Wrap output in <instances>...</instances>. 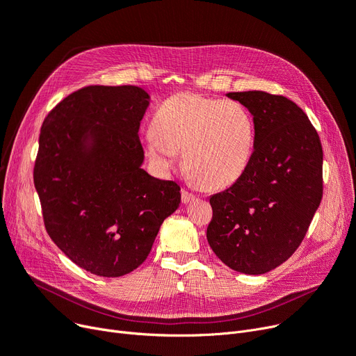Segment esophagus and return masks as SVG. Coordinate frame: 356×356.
Returning a JSON list of instances; mask_svg holds the SVG:
<instances>
[{"mask_svg":"<svg viewBox=\"0 0 356 356\" xmlns=\"http://www.w3.org/2000/svg\"><path fill=\"white\" fill-rule=\"evenodd\" d=\"M181 198H182L184 204H188V202H191V201L195 200V195H194L193 193L187 191V190H182V191H181Z\"/></svg>","mask_w":356,"mask_h":356,"instance_id":"1","label":"esophagus"}]
</instances>
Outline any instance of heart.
Masks as SVG:
<instances>
[{
    "label": "heart",
    "instance_id": "heart-1",
    "mask_svg": "<svg viewBox=\"0 0 356 356\" xmlns=\"http://www.w3.org/2000/svg\"><path fill=\"white\" fill-rule=\"evenodd\" d=\"M145 145L158 166H171L175 152H182V168L191 181L204 188H225L250 163L255 123L238 101L177 94L156 110Z\"/></svg>",
    "mask_w": 356,
    "mask_h": 356
}]
</instances>
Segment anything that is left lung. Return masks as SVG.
<instances>
[{
	"mask_svg": "<svg viewBox=\"0 0 356 356\" xmlns=\"http://www.w3.org/2000/svg\"><path fill=\"white\" fill-rule=\"evenodd\" d=\"M253 115L255 146L245 174L210 197L207 241L218 259L261 275L302 242L323 195V149L296 103L264 91L229 92Z\"/></svg>",
	"mask_w": 356,
	"mask_h": 356,
	"instance_id": "8db88e82",
	"label": "left lung"
}]
</instances>
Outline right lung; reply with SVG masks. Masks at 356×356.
<instances>
[{
  "mask_svg": "<svg viewBox=\"0 0 356 356\" xmlns=\"http://www.w3.org/2000/svg\"><path fill=\"white\" fill-rule=\"evenodd\" d=\"M149 94L134 86H91L44 118L35 187L46 230L91 274L115 278L145 262L163 220L181 202L174 181L142 163L140 122Z\"/></svg>",
  "mask_w": 356,
  "mask_h": 356,
  "instance_id": "obj_1",
  "label": "right lung"
}]
</instances>
